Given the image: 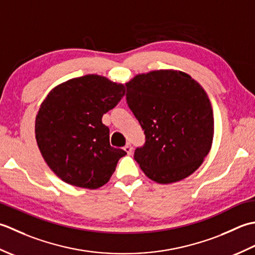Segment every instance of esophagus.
I'll return each instance as SVG.
<instances>
[{
	"label": "esophagus",
	"instance_id": "34e87169",
	"mask_svg": "<svg viewBox=\"0 0 255 255\" xmlns=\"http://www.w3.org/2000/svg\"><path fill=\"white\" fill-rule=\"evenodd\" d=\"M123 148H124V150H126V152L128 153V155H131V154H132L133 148H132L131 143H127V145H126V146H124Z\"/></svg>",
	"mask_w": 255,
	"mask_h": 255
}]
</instances>
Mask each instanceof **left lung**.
Instances as JSON below:
<instances>
[{
	"label": "left lung",
	"instance_id": "1",
	"mask_svg": "<svg viewBox=\"0 0 255 255\" xmlns=\"http://www.w3.org/2000/svg\"><path fill=\"white\" fill-rule=\"evenodd\" d=\"M128 106L145 134L134 159L159 184L188 177L209 153L214 112L198 82L181 71L137 75L126 85Z\"/></svg>",
	"mask_w": 255,
	"mask_h": 255
}]
</instances>
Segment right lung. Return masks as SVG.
<instances>
[{
  "instance_id": "add662e5",
  "label": "right lung",
  "mask_w": 255,
  "mask_h": 255,
  "mask_svg": "<svg viewBox=\"0 0 255 255\" xmlns=\"http://www.w3.org/2000/svg\"><path fill=\"white\" fill-rule=\"evenodd\" d=\"M126 88L107 78H74L51 91L36 117V141L45 162L66 183L97 189L107 184L126 150L110 145L102 123Z\"/></svg>"
}]
</instances>
